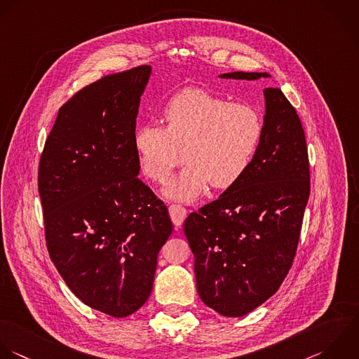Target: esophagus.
<instances>
[{"mask_svg": "<svg viewBox=\"0 0 359 359\" xmlns=\"http://www.w3.org/2000/svg\"><path fill=\"white\" fill-rule=\"evenodd\" d=\"M169 214H170V218L173 221V224L176 226H182V224L184 222L186 217H187V210L179 204H172L169 207Z\"/></svg>", "mask_w": 359, "mask_h": 359, "instance_id": "obj_1", "label": "esophagus"}]
</instances>
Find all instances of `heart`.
<instances>
[{"label": "heart", "mask_w": 359, "mask_h": 359, "mask_svg": "<svg viewBox=\"0 0 359 359\" xmlns=\"http://www.w3.org/2000/svg\"><path fill=\"white\" fill-rule=\"evenodd\" d=\"M166 127L137 128L134 148L145 175L166 180L183 159L189 163L163 190L168 198L194 201L207 189H228L248 170L263 133L260 113L248 103L204 89H189L163 110ZM185 155H182V151Z\"/></svg>", "instance_id": "obj_1"}]
</instances>
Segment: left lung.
<instances>
[{
    "label": "left lung",
    "instance_id": "left-lung-1",
    "mask_svg": "<svg viewBox=\"0 0 359 359\" xmlns=\"http://www.w3.org/2000/svg\"><path fill=\"white\" fill-rule=\"evenodd\" d=\"M269 76L243 71L219 75L246 81ZM309 186L299 116L281 89L266 88L263 133L248 170L184 221L197 292L208 308L241 318L278 291L295 257Z\"/></svg>",
    "mask_w": 359,
    "mask_h": 359
}]
</instances>
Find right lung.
Returning a JSON list of instances; mask_svg holds the SVG:
<instances>
[{
  "label": "right lung",
  "mask_w": 359,
  "mask_h": 359,
  "mask_svg": "<svg viewBox=\"0 0 359 359\" xmlns=\"http://www.w3.org/2000/svg\"><path fill=\"white\" fill-rule=\"evenodd\" d=\"M151 74L142 65L75 93L39 163L50 259L78 299L113 318L147 302L173 231L166 205L137 177L135 118Z\"/></svg>",
  "instance_id": "1"
}]
</instances>
